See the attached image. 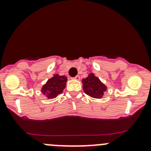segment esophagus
I'll return each mask as SVG.
<instances>
[{"label": "esophagus", "mask_w": 151, "mask_h": 151, "mask_svg": "<svg viewBox=\"0 0 151 151\" xmlns=\"http://www.w3.org/2000/svg\"><path fill=\"white\" fill-rule=\"evenodd\" d=\"M74 80H77V81H78V80H80V76L77 75V76H76V77H74Z\"/></svg>", "instance_id": "1"}]
</instances>
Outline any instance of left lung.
I'll list each match as a JSON object with an SVG mask.
<instances>
[{"label":"left lung","mask_w":151,"mask_h":151,"mask_svg":"<svg viewBox=\"0 0 151 151\" xmlns=\"http://www.w3.org/2000/svg\"><path fill=\"white\" fill-rule=\"evenodd\" d=\"M83 91L87 95L94 99H101L107 87L93 73H90L86 78L83 79Z\"/></svg>","instance_id":"1"}]
</instances>
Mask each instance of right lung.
Masks as SVG:
<instances>
[{"label":"right lung","mask_w":151,"mask_h":151,"mask_svg":"<svg viewBox=\"0 0 151 151\" xmlns=\"http://www.w3.org/2000/svg\"><path fill=\"white\" fill-rule=\"evenodd\" d=\"M67 77L58 74H53L52 77L49 79L47 83L42 87L41 92L48 99L56 98L59 94L62 93L66 86Z\"/></svg>","instance_id":"obj_1"}]
</instances>
